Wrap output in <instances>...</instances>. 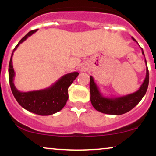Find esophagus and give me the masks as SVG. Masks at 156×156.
I'll list each match as a JSON object with an SVG mask.
<instances>
[{
    "label": "esophagus",
    "instance_id": "esophagus-1",
    "mask_svg": "<svg viewBox=\"0 0 156 156\" xmlns=\"http://www.w3.org/2000/svg\"><path fill=\"white\" fill-rule=\"evenodd\" d=\"M87 69H88V67H87V65H86V64H81L79 67V70L80 71V72H86Z\"/></svg>",
    "mask_w": 156,
    "mask_h": 156
}]
</instances>
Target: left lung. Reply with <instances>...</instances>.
Instances as JSON below:
<instances>
[{
	"instance_id": "left-lung-1",
	"label": "left lung",
	"mask_w": 156,
	"mask_h": 156,
	"mask_svg": "<svg viewBox=\"0 0 156 156\" xmlns=\"http://www.w3.org/2000/svg\"><path fill=\"white\" fill-rule=\"evenodd\" d=\"M132 39L136 42L133 37H132ZM141 53L144 55L142 48H141ZM144 62L146 64V76L144 82L141 85L139 90L127 95L114 97V98L103 96L100 91L99 87L94 82L93 77L90 76V86H89L91 94L90 100L93 107L97 111L103 114H114V115H121L133 108L146 94L149 84V71H148L146 59L144 60Z\"/></svg>"
}]
</instances>
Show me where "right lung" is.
<instances>
[{
    "mask_svg": "<svg viewBox=\"0 0 156 156\" xmlns=\"http://www.w3.org/2000/svg\"><path fill=\"white\" fill-rule=\"evenodd\" d=\"M37 30L28 32L13 50L9 64V80L12 94L23 108L39 115L48 116L59 112L64 108L68 100V88L79 73L73 72L64 75L51 87L40 90L23 92L16 88L14 83L15 73L12 64L13 53L20 44Z\"/></svg>",
    "mask_w": 156,
    "mask_h": 156,
    "instance_id": "add662e5",
    "label": "right lung"
}]
</instances>
